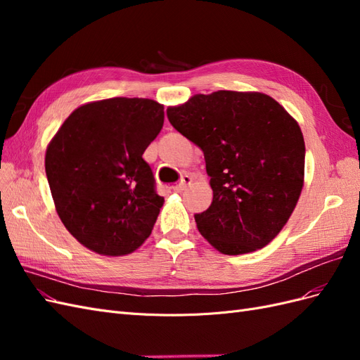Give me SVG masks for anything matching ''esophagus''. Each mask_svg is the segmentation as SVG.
Returning <instances> with one entry per match:
<instances>
[{"label":"esophagus","mask_w":360,"mask_h":360,"mask_svg":"<svg viewBox=\"0 0 360 360\" xmlns=\"http://www.w3.org/2000/svg\"><path fill=\"white\" fill-rule=\"evenodd\" d=\"M191 183H192V177L188 176V174H184V176H183L181 180H180V183L176 184V186H172V191H174V192H183V191H186V188L191 186Z\"/></svg>","instance_id":"1"}]
</instances>
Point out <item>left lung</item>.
<instances>
[{
  "label": "left lung",
  "mask_w": 360,
  "mask_h": 360,
  "mask_svg": "<svg viewBox=\"0 0 360 360\" xmlns=\"http://www.w3.org/2000/svg\"><path fill=\"white\" fill-rule=\"evenodd\" d=\"M167 115L204 153L213 201L195 214L201 236L225 255L274 240L303 188L304 141L296 120L267 94L225 90L193 96Z\"/></svg>",
  "instance_id": "8db88e82"
}]
</instances>
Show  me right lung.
Wrapping results in <instances>:
<instances>
[{
	"instance_id": "right-lung-1",
	"label": "right lung",
	"mask_w": 360,
	"mask_h": 360,
	"mask_svg": "<svg viewBox=\"0 0 360 360\" xmlns=\"http://www.w3.org/2000/svg\"><path fill=\"white\" fill-rule=\"evenodd\" d=\"M163 106L114 97L75 110L48 146L46 177L61 222L101 255L134 252L151 234L163 198L143 159Z\"/></svg>"
}]
</instances>
